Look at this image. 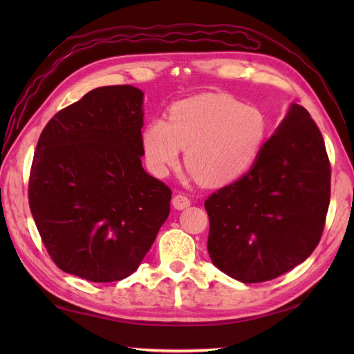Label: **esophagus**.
<instances>
[{"mask_svg": "<svg viewBox=\"0 0 354 354\" xmlns=\"http://www.w3.org/2000/svg\"><path fill=\"white\" fill-rule=\"evenodd\" d=\"M171 204L176 209H184L190 205V199L185 194H176V196H173Z\"/></svg>", "mask_w": 354, "mask_h": 354, "instance_id": "obj_1", "label": "esophagus"}]
</instances>
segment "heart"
I'll use <instances>...</instances> for the list:
<instances>
[{"label": "heart", "instance_id": "obj_1", "mask_svg": "<svg viewBox=\"0 0 354 354\" xmlns=\"http://www.w3.org/2000/svg\"><path fill=\"white\" fill-rule=\"evenodd\" d=\"M266 138L261 112L227 94H199L173 104L169 122L153 120L142 132L149 169L165 175L185 147V164L202 184L222 185L251 167Z\"/></svg>", "mask_w": 354, "mask_h": 354}]
</instances>
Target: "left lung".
Masks as SVG:
<instances>
[{"label":"left lung","instance_id":"8db88e82","mask_svg":"<svg viewBox=\"0 0 354 354\" xmlns=\"http://www.w3.org/2000/svg\"><path fill=\"white\" fill-rule=\"evenodd\" d=\"M330 204V161L310 114L292 104L251 170L209 194L208 254L242 283L269 281L318 246Z\"/></svg>","mask_w":354,"mask_h":354}]
</instances>
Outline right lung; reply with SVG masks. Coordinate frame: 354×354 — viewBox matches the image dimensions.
Masks as SVG:
<instances>
[{"label": "right lung", "instance_id": "obj_1", "mask_svg": "<svg viewBox=\"0 0 354 354\" xmlns=\"http://www.w3.org/2000/svg\"><path fill=\"white\" fill-rule=\"evenodd\" d=\"M141 104L135 86L95 88L41 132L28 205L64 272L94 283L123 280L169 217L171 190L141 164Z\"/></svg>", "mask_w": 354, "mask_h": 354}]
</instances>
